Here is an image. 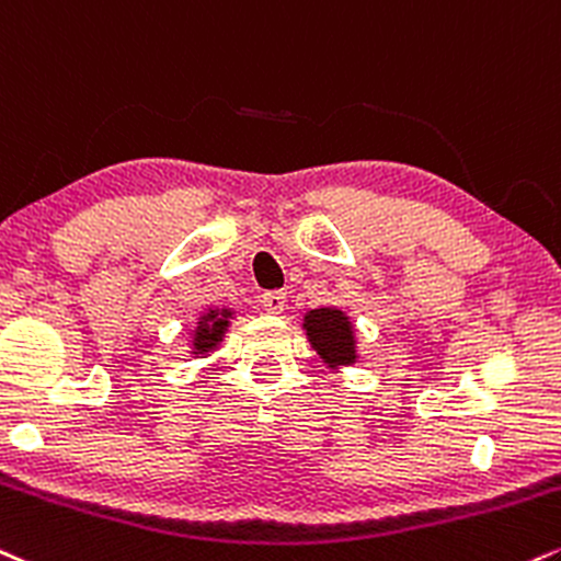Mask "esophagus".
<instances>
[{"label":"esophagus","mask_w":561,"mask_h":561,"mask_svg":"<svg viewBox=\"0 0 561 561\" xmlns=\"http://www.w3.org/2000/svg\"><path fill=\"white\" fill-rule=\"evenodd\" d=\"M261 302L268 313H282L287 306V293H282V289H272V293L261 295Z\"/></svg>","instance_id":"obj_1"}]
</instances>
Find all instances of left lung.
I'll use <instances>...</instances> for the list:
<instances>
[{
  "mask_svg": "<svg viewBox=\"0 0 561 561\" xmlns=\"http://www.w3.org/2000/svg\"><path fill=\"white\" fill-rule=\"evenodd\" d=\"M308 342L313 345L323 360L332 363L334 368L353 366L357 350H355V329L342 310L336 308H316L306 313Z\"/></svg>",
  "mask_w": 561,
  "mask_h": 561,
  "instance_id": "8db88e82",
  "label": "left lung"
}]
</instances>
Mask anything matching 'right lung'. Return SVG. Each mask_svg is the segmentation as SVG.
<instances>
[{"label": "right lung", "instance_id": "right-lung-1", "mask_svg": "<svg viewBox=\"0 0 561 561\" xmlns=\"http://www.w3.org/2000/svg\"><path fill=\"white\" fill-rule=\"evenodd\" d=\"M229 319H232V310L229 308L208 310V313L201 316L193 336V355L211 353V350L221 342V336H225Z\"/></svg>", "mask_w": 561, "mask_h": 561}]
</instances>
